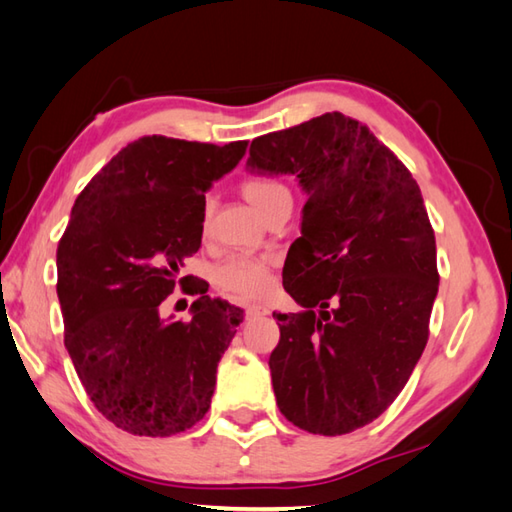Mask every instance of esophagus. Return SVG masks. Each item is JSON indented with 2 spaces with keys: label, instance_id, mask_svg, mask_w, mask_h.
Here are the masks:
<instances>
[{
  "label": "esophagus",
  "instance_id": "1",
  "mask_svg": "<svg viewBox=\"0 0 512 512\" xmlns=\"http://www.w3.org/2000/svg\"><path fill=\"white\" fill-rule=\"evenodd\" d=\"M270 310H268V306H264V304H250L248 308H246V315L248 317H264V315H268Z\"/></svg>",
  "mask_w": 512,
  "mask_h": 512
}]
</instances>
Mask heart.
Returning a JSON list of instances; mask_svg holds the SVG:
<instances>
[{"mask_svg":"<svg viewBox=\"0 0 512 512\" xmlns=\"http://www.w3.org/2000/svg\"><path fill=\"white\" fill-rule=\"evenodd\" d=\"M242 193L259 213L266 215L275 206L290 202V190L284 182L275 177H248L242 182ZM208 204L204 208V217H208ZM273 259L268 255H233L217 268L215 282L226 293L244 299H255L266 295L273 286Z\"/></svg>","mask_w":512,"mask_h":512,"instance_id":"1","label":"heart"}]
</instances>
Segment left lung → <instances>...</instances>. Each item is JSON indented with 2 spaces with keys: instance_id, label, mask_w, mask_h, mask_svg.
<instances>
[{
  "instance_id": "left-lung-1",
  "label": "left lung",
  "mask_w": 512,
  "mask_h": 512,
  "mask_svg": "<svg viewBox=\"0 0 512 512\" xmlns=\"http://www.w3.org/2000/svg\"><path fill=\"white\" fill-rule=\"evenodd\" d=\"M246 166L297 175L308 193L282 273L302 310L273 313L277 406L313 435L353 433L395 402L428 342L439 273L422 190L342 113L253 139Z\"/></svg>"
}]
</instances>
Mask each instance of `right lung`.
<instances>
[{
    "mask_svg": "<svg viewBox=\"0 0 512 512\" xmlns=\"http://www.w3.org/2000/svg\"><path fill=\"white\" fill-rule=\"evenodd\" d=\"M246 146L139 137L75 199L57 246L64 344L90 402L130 435L184 433L210 408L244 310L182 270L202 244L204 193ZM175 287L198 295L188 323L158 317Z\"/></svg>",
    "mask_w": 512,
    "mask_h": 512,
    "instance_id": "obj_1",
    "label": "right lung"
}]
</instances>
